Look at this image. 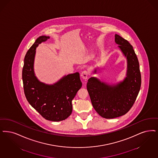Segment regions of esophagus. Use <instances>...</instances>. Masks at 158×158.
<instances>
[{"instance_id":"34e87169","label":"esophagus","mask_w":158,"mask_h":158,"mask_svg":"<svg viewBox=\"0 0 158 158\" xmlns=\"http://www.w3.org/2000/svg\"><path fill=\"white\" fill-rule=\"evenodd\" d=\"M81 77L84 79H87L89 76L88 72L87 70H84L81 73Z\"/></svg>"}]
</instances>
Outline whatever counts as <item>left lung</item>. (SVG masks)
I'll return each instance as SVG.
<instances>
[{"label": "left lung", "mask_w": 158, "mask_h": 158, "mask_svg": "<svg viewBox=\"0 0 158 158\" xmlns=\"http://www.w3.org/2000/svg\"><path fill=\"white\" fill-rule=\"evenodd\" d=\"M114 40L119 44V48L127 59V77L123 82L114 86L90 77L86 86L93 107L106 119L118 118L128 112L136 99L141 86L139 61L132 46L116 34Z\"/></svg>", "instance_id": "1"}]
</instances>
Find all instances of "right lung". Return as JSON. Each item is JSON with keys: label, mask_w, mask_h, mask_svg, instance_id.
Segmentation results:
<instances>
[{"label": "right lung", "mask_w": 158, "mask_h": 158, "mask_svg": "<svg viewBox=\"0 0 158 158\" xmlns=\"http://www.w3.org/2000/svg\"><path fill=\"white\" fill-rule=\"evenodd\" d=\"M48 39L49 36H40L27 52L22 80L24 93L30 105L45 119L59 122L72 114V101L82 84L77 72L64 76L53 85H45L37 79L33 71L36 48Z\"/></svg>", "instance_id": "right-lung-1"}]
</instances>
